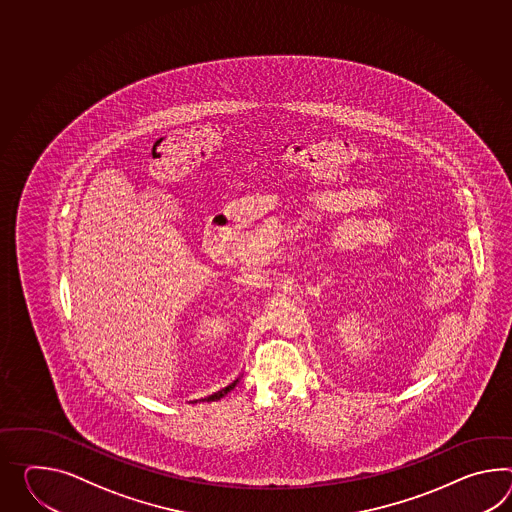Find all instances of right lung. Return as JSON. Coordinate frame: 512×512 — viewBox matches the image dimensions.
<instances>
[{
  "mask_svg": "<svg viewBox=\"0 0 512 512\" xmlns=\"http://www.w3.org/2000/svg\"><path fill=\"white\" fill-rule=\"evenodd\" d=\"M237 383H238V379H237V381H233V383H231V385H227V387L222 388V390H218V392H216V394H212L211 399L224 398L225 394H227V392H229V390H233V388H235V385H237Z\"/></svg>",
  "mask_w": 512,
  "mask_h": 512,
  "instance_id": "right-lung-1",
  "label": "right lung"
}]
</instances>
